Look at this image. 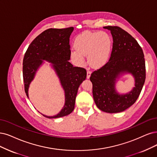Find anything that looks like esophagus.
Segmentation results:
<instances>
[{
    "label": "esophagus",
    "instance_id": "obj_1",
    "mask_svg": "<svg viewBox=\"0 0 157 157\" xmlns=\"http://www.w3.org/2000/svg\"><path fill=\"white\" fill-rule=\"evenodd\" d=\"M90 74H91V71L89 69V70H87V73H86V78H89L90 76Z\"/></svg>",
    "mask_w": 157,
    "mask_h": 157
}]
</instances>
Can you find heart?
Returning <instances> with one entry per match:
<instances>
[{"label": "heart", "instance_id": "1", "mask_svg": "<svg viewBox=\"0 0 157 157\" xmlns=\"http://www.w3.org/2000/svg\"><path fill=\"white\" fill-rule=\"evenodd\" d=\"M112 45L111 37L105 32H85L75 37V50L71 52V56L79 64H82L84 55H89L91 65L100 67L109 59Z\"/></svg>", "mask_w": 157, "mask_h": 157}]
</instances>
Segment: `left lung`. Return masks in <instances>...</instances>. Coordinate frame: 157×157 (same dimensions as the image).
I'll return each mask as SVG.
<instances>
[{"mask_svg": "<svg viewBox=\"0 0 157 157\" xmlns=\"http://www.w3.org/2000/svg\"><path fill=\"white\" fill-rule=\"evenodd\" d=\"M111 31L113 43L109 61L92 72V94L101 111L117 113L125 111L138 99L146 79V64L143 50L136 40L117 26H105ZM131 73L136 79V87L128 94L118 95L115 83L120 73Z\"/></svg>", "mask_w": 157, "mask_h": 157, "instance_id": "8db88e82", "label": "left lung"}]
</instances>
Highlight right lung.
<instances>
[{
    "label": "right lung",
    "instance_id": "add662e5",
    "mask_svg": "<svg viewBox=\"0 0 157 157\" xmlns=\"http://www.w3.org/2000/svg\"><path fill=\"white\" fill-rule=\"evenodd\" d=\"M73 30V27L49 28L44 30L29 45L23 59V80L28 98L29 85L37 69L43 63L42 59L54 64V68L65 90V106L59 114L54 117L43 114L46 118H60L71 114L74 109L79 86L86 77L85 68L73 67L68 62L71 54L70 37Z\"/></svg>",
    "mask_w": 157,
    "mask_h": 157
}]
</instances>
